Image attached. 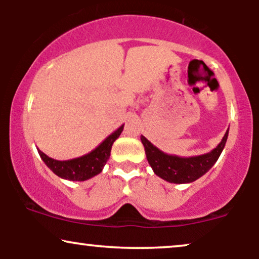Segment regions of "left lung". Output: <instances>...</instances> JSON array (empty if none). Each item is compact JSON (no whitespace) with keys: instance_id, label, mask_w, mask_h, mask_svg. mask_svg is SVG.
Segmentation results:
<instances>
[{"instance_id":"8db88e82","label":"left lung","mask_w":259,"mask_h":259,"mask_svg":"<svg viewBox=\"0 0 259 259\" xmlns=\"http://www.w3.org/2000/svg\"><path fill=\"white\" fill-rule=\"evenodd\" d=\"M228 136L229 130L226 131L217 147L208 153L187 158L165 153L144 136H141L140 139L145 147L148 164L151 165L155 175L168 183L189 184L203 177L215 164L224 150Z\"/></svg>"}]
</instances>
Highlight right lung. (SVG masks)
Listing matches in <instances>:
<instances>
[{
	"label": "right lung",
	"instance_id": "right-lung-1",
	"mask_svg": "<svg viewBox=\"0 0 259 259\" xmlns=\"http://www.w3.org/2000/svg\"><path fill=\"white\" fill-rule=\"evenodd\" d=\"M123 131V125L106 138L102 143L90 153L82 157L69 159V160H56L48 157L44 152L37 150L38 154L46 165L60 178L72 182H84L99 175L104 168L111 155L112 145L118 139Z\"/></svg>",
	"mask_w": 259,
	"mask_h": 259
}]
</instances>
